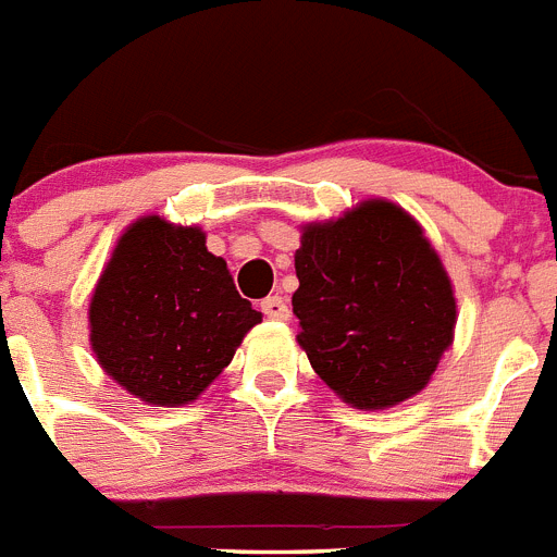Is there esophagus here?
Returning <instances> with one entry per match:
<instances>
[{
  "mask_svg": "<svg viewBox=\"0 0 557 557\" xmlns=\"http://www.w3.org/2000/svg\"><path fill=\"white\" fill-rule=\"evenodd\" d=\"M262 312L268 314V318H273V321H287L289 318V307L282 295H270V298H264Z\"/></svg>",
  "mask_w": 557,
  "mask_h": 557,
  "instance_id": "1",
  "label": "esophagus"
}]
</instances>
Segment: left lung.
I'll return each instance as SVG.
<instances>
[{
  "mask_svg": "<svg viewBox=\"0 0 557 557\" xmlns=\"http://www.w3.org/2000/svg\"><path fill=\"white\" fill-rule=\"evenodd\" d=\"M293 312L314 373L357 410H385L426 387L451 346L455 289L401 206L366 200L304 225Z\"/></svg>",
  "mask_w": 557,
  "mask_h": 557,
  "instance_id": "8db88e82",
  "label": "left lung"
}]
</instances>
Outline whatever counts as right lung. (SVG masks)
Segmentation results:
<instances>
[{
	"label": "right lung",
	"instance_id": "right-lung-1",
	"mask_svg": "<svg viewBox=\"0 0 557 557\" xmlns=\"http://www.w3.org/2000/svg\"><path fill=\"white\" fill-rule=\"evenodd\" d=\"M262 323L228 264L195 225L136 220L113 248L91 304V351L102 371L152 407H184Z\"/></svg>",
	"mask_w": 557,
	"mask_h": 557
}]
</instances>
